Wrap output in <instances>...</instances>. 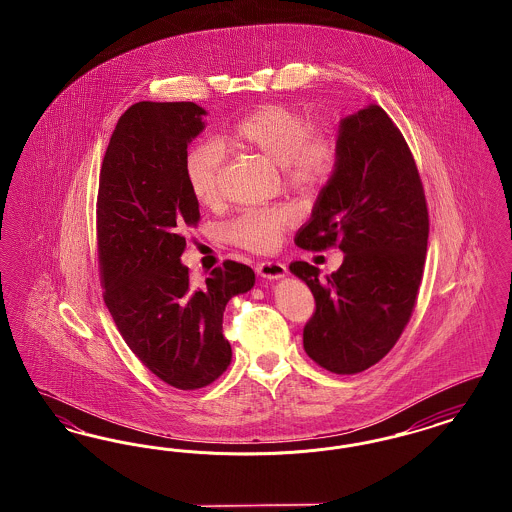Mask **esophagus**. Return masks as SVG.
Listing matches in <instances>:
<instances>
[{"mask_svg": "<svg viewBox=\"0 0 512 512\" xmlns=\"http://www.w3.org/2000/svg\"><path fill=\"white\" fill-rule=\"evenodd\" d=\"M257 274L268 280H278L288 274V268L280 261H263L261 265H257Z\"/></svg>", "mask_w": 512, "mask_h": 512, "instance_id": "obj_1", "label": "esophagus"}]
</instances>
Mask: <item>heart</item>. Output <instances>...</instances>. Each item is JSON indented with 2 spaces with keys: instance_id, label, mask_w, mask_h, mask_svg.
<instances>
[{
  "instance_id": "b5f03b06",
  "label": "heart",
  "mask_w": 512,
  "mask_h": 512,
  "mask_svg": "<svg viewBox=\"0 0 512 512\" xmlns=\"http://www.w3.org/2000/svg\"><path fill=\"white\" fill-rule=\"evenodd\" d=\"M220 144L263 155L276 163L286 184L311 190L330 180L338 165V142L324 130H313L311 121L286 105H263L230 124ZM224 153L215 142H199L184 157V176L190 192L201 205H215L220 197ZM295 220L292 207H259L245 211L228 226V238L251 251H270L280 234Z\"/></svg>"
}]
</instances>
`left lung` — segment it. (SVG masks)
<instances>
[{"mask_svg": "<svg viewBox=\"0 0 512 512\" xmlns=\"http://www.w3.org/2000/svg\"><path fill=\"white\" fill-rule=\"evenodd\" d=\"M428 205L413 153L388 113L368 105L345 117L338 165L295 244L340 247L341 267L322 280L290 265L315 297L303 347L334 374H357L390 353L413 315L428 247Z\"/></svg>", "mask_w": 512, "mask_h": 512, "instance_id": "obj_1", "label": "left lung"}]
</instances>
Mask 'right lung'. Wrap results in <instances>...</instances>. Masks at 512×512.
Returning a JSON list of instances; mask_svg holds the SVG:
<instances>
[{
    "mask_svg": "<svg viewBox=\"0 0 512 512\" xmlns=\"http://www.w3.org/2000/svg\"><path fill=\"white\" fill-rule=\"evenodd\" d=\"M205 109L140 101L109 140L98 192L99 278L126 345L165 384L199 390L232 361L222 334L226 303L255 284L251 267L224 261L203 284L180 263L199 203L184 176Z\"/></svg>",
    "mask_w": 512,
    "mask_h": 512,
    "instance_id": "obj_1",
    "label": "right lung"
}]
</instances>
